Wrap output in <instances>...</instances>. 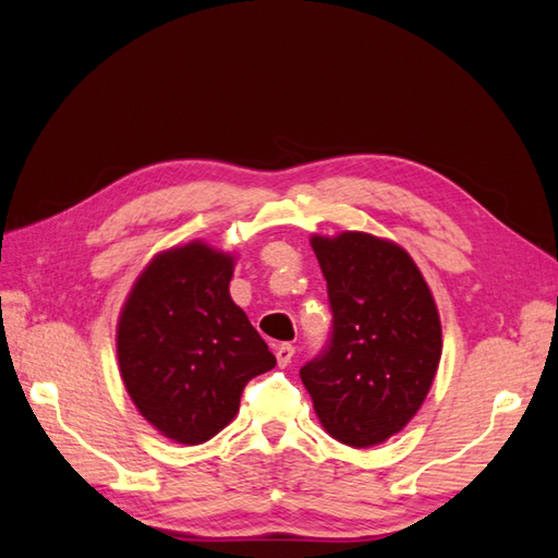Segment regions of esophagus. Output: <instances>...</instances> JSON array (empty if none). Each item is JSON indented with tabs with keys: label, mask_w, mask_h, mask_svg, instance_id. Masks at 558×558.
Segmentation results:
<instances>
[{
	"label": "esophagus",
	"mask_w": 558,
	"mask_h": 558,
	"mask_svg": "<svg viewBox=\"0 0 558 558\" xmlns=\"http://www.w3.org/2000/svg\"><path fill=\"white\" fill-rule=\"evenodd\" d=\"M293 353H295V347H293V344H289V342L279 344V347L275 349V356H277L279 367H286V365H289V363H291V359H293Z\"/></svg>",
	"instance_id": "obj_1"
}]
</instances>
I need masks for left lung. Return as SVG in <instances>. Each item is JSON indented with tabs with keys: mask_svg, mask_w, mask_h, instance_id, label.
<instances>
[{
	"mask_svg": "<svg viewBox=\"0 0 558 558\" xmlns=\"http://www.w3.org/2000/svg\"><path fill=\"white\" fill-rule=\"evenodd\" d=\"M328 281L332 337L300 369L314 412L347 447H375L424 404L442 356V326L412 256L367 232L312 234Z\"/></svg>",
	"mask_w": 558,
	"mask_h": 558,
	"instance_id": "left-lung-1",
	"label": "left lung"
}]
</instances>
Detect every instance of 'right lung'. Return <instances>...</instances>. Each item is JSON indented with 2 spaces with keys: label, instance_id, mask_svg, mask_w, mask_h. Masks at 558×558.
I'll return each instance as SVG.
<instances>
[{
  "label": "right lung",
  "instance_id": "obj_1",
  "mask_svg": "<svg viewBox=\"0 0 558 558\" xmlns=\"http://www.w3.org/2000/svg\"><path fill=\"white\" fill-rule=\"evenodd\" d=\"M234 253L205 242L154 256L116 326V353L134 408L160 435L202 445L240 412L248 379L277 365L230 298Z\"/></svg>",
  "mask_w": 558,
  "mask_h": 558
}]
</instances>
